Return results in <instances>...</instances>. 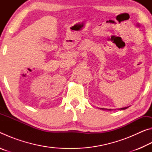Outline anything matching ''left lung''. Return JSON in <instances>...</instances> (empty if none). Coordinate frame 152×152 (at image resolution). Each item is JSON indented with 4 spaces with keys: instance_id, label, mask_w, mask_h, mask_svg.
I'll return each mask as SVG.
<instances>
[{
    "instance_id": "1",
    "label": "left lung",
    "mask_w": 152,
    "mask_h": 152,
    "mask_svg": "<svg viewBox=\"0 0 152 152\" xmlns=\"http://www.w3.org/2000/svg\"><path fill=\"white\" fill-rule=\"evenodd\" d=\"M129 107H123V108H121V109H117L118 110H125V109H127ZM102 109V110H104V109ZM104 110H112L113 109H104Z\"/></svg>"
}]
</instances>
